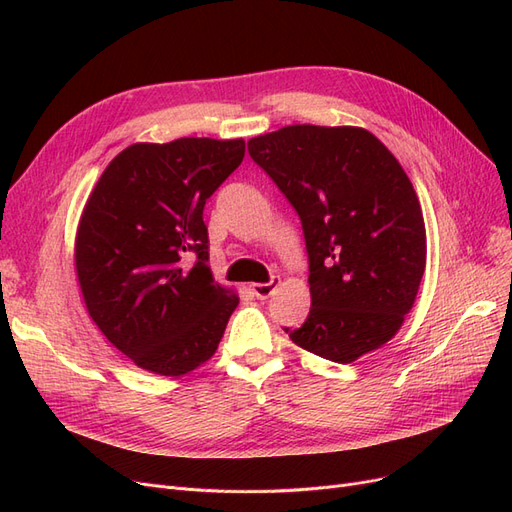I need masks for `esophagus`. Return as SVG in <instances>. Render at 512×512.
<instances>
[{"label": "esophagus", "mask_w": 512, "mask_h": 512, "mask_svg": "<svg viewBox=\"0 0 512 512\" xmlns=\"http://www.w3.org/2000/svg\"><path fill=\"white\" fill-rule=\"evenodd\" d=\"M276 287H278V280H276V278H272L270 283H253V285H251V291H253L255 298H259V300H268L270 295L276 291Z\"/></svg>", "instance_id": "obj_1"}]
</instances>
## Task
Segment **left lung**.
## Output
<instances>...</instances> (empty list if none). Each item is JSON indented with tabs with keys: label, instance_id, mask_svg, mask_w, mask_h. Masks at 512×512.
Returning <instances> with one entry per match:
<instances>
[{
	"label": "left lung",
	"instance_id": "1",
	"mask_svg": "<svg viewBox=\"0 0 512 512\" xmlns=\"http://www.w3.org/2000/svg\"><path fill=\"white\" fill-rule=\"evenodd\" d=\"M259 168L300 214L310 312L285 332L351 364L400 332L425 272V223L400 161L364 127L287 125L249 140Z\"/></svg>",
	"mask_w": 512,
	"mask_h": 512
}]
</instances>
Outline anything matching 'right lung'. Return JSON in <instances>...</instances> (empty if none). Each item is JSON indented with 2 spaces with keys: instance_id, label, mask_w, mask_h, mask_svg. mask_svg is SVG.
Listing matches in <instances>:
<instances>
[{
  "instance_id": "obj_1",
  "label": "right lung",
  "mask_w": 512,
  "mask_h": 512,
  "mask_svg": "<svg viewBox=\"0 0 512 512\" xmlns=\"http://www.w3.org/2000/svg\"><path fill=\"white\" fill-rule=\"evenodd\" d=\"M244 159V140L136 142L80 214L74 263L95 325L142 370L183 376L214 355L240 298L214 283L204 204Z\"/></svg>"
}]
</instances>
